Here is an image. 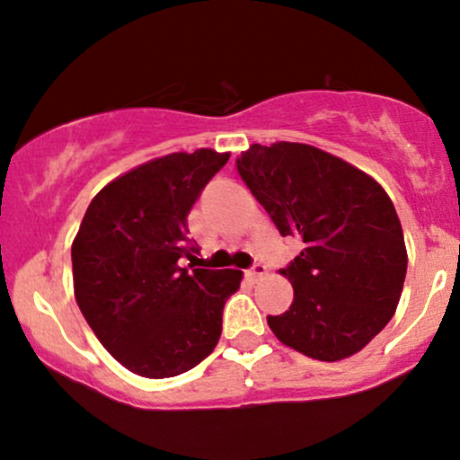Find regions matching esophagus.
<instances>
[{"label":"esophagus","mask_w":460,"mask_h":460,"mask_svg":"<svg viewBox=\"0 0 460 460\" xmlns=\"http://www.w3.org/2000/svg\"><path fill=\"white\" fill-rule=\"evenodd\" d=\"M264 275H267V267H264V264H253V267L246 270V278L253 279V282H258V279L264 278Z\"/></svg>","instance_id":"34e87169"}]
</instances>
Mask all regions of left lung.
<instances>
[{
	"label": "left lung",
	"mask_w": 460,
	"mask_h": 460,
	"mask_svg": "<svg viewBox=\"0 0 460 460\" xmlns=\"http://www.w3.org/2000/svg\"><path fill=\"white\" fill-rule=\"evenodd\" d=\"M235 165L279 234L304 244L279 270L295 297L267 317L273 335L319 361L359 352L393 319L408 270L390 196L366 172L304 143H253Z\"/></svg>",
	"instance_id": "obj_1"
}]
</instances>
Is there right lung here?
<instances>
[{
    "mask_svg": "<svg viewBox=\"0 0 460 460\" xmlns=\"http://www.w3.org/2000/svg\"><path fill=\"white\" fill-rule=\"evenodd\" d=\"M229 156L202 147L143 163L96 193L81 220L72 243L76 304L134 375H182L220 340L222 308L243 270L198 269L187 216Z\"/></svg>",
    "mask_w": 460,
    "mask_h": 460,
    "instance_id": "right-lung-1",
    "label": "right lung"
}]
</instances>
